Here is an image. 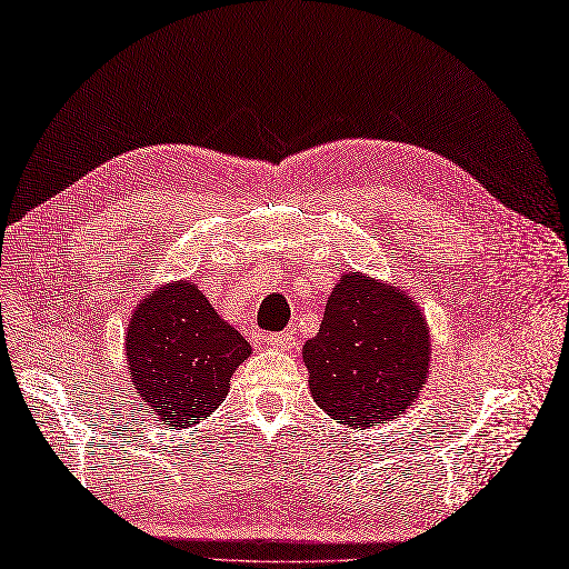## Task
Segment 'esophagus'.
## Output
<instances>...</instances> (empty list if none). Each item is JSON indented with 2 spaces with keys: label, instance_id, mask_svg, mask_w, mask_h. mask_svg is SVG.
Wrapping results in <instances>:
<instances>
[{
  "label": "esophagus",
  "instance_id": "obj_1",
  "mask_svg": "<svg viewBox=\"0 0 569 569\" xmlns=\"http://www.w3.org/2000/svg\"><path fill=\"white\" fill-rule=\"evenodd\" d=\"M264 342L273 349H292V345H296V332L283 330L277 335H264Z\"/></svg>",
  "mask_w": 569,
  "mask_h": 569
}]
</instances>
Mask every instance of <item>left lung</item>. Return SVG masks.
Instances as JSON below:
<instances>
[{
	"mask_svg": "<svg viewBox=\"0 0 569 569\" xmlns=\"http://www.w3.org/2000/svg\"><path fill=\"white\" fill-rule=\"evenodd\" d=\"M313 401L349 427L403 415L429 375L425 311L406 290L345 273L332 288L317 338L305 342Z\"/></svg>",
	"mask_w": 569,
	"mask_h": 569,
	"instance_id": "obj_1",
	"label": "left lung"
}]
</instances>
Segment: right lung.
<instances>
[{"instance_id":"1","label":"right lung","mask_w":569,"mask_h":569,"mask_svg":"<svg viewBox=\"0 0 569 569\" xmlns=\"http://www.w3.org/2000/svg\"><path fill=\"white\" fill-rule=\"evenodd\" d=\"M248 356L243 335L189 281L154 288L126 328V363L138 396L161 422L180 429L224 401L229 377Z\"/></svg>"}]
</instances>
